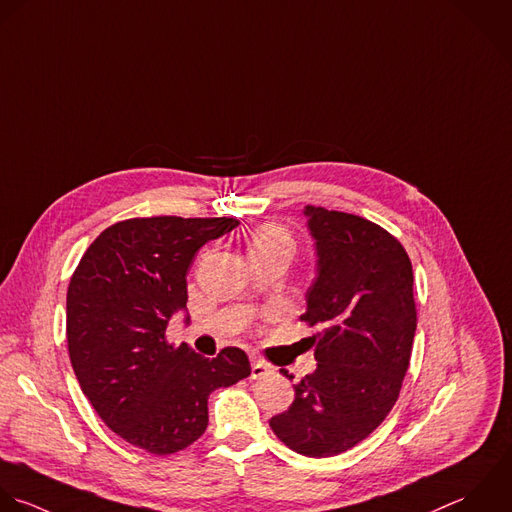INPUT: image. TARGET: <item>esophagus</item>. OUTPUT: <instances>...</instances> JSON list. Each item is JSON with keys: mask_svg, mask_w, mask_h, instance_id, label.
Returning a JSON list of instances; mask_svg holds the SVG:
<instances>
[{"mask_svg": "<svg viewBox=\"0 0 512 512\" xmlns=\"http://www.w3.org/2000/svg\"><path fill=\"white\" fill-rule=\"evenodd\" d=\"M271 373H273V367H269L267 363L257 361V359L251 361V379H263V377H267Z\"/></svg>", "mask_w": 512, "mask_h": 512, "instance_id": "obj_1", "label": "esophagus"}]
</instances>
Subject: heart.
Listing matches in <instances>:
<instances>
[{
	"instance_id": "b5f03b06",
	"label": "heart",
	"mask_w": 512,
	"mask_h": 512,
	"mask_svg": "<svg viewBox=\"0 0 512 512\" xmlns=\"http://www.w3.org/2000/svg\"><path fill=\"white\" fill-rule=\"evenodd\" d=\"M271 249H289L293 251V239L287 229L281 225H263L255 231L249 251H271Z\"/></svg>"
}]
</instances>
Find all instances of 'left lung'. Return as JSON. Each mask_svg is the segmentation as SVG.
I'll list each match as a JSON object with an SVG mask.
<instances>
[{
  "label": "left lung",
  "mask_w": 512,
  "mask_h": 512,
  "mask_svg": "<svg viewBox=\"0 0 512 512\" xmlns=\"http://www.w3.org/2000/svg\"><path fill=\"white\" fill-rule=\"evenodd\" d=\"M303 215L317 273L301 321L321 329L311 337L317 369L293 385L291 407L269 425L295 453L323 459L367 439L391 413L409 369L417 311L413 265L391 233L323 207L307 205Z\"/></svg>",
  "instance_id": "obj_1"
}]
</instances>
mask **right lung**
I'll list each match as a JSON object with an SVG mask.
<instances>
[{
  "label": "right lung",
  "mask_w": 512,
  "mask_h": 512,
  "mask_svg": "<svg viewBox=\"0 0 512 512\" xmlns=\"http://www.w3.org/2000/svg\"><path fill=\"white\" fill-rule=\"evenodd\" d=\"M231 217L127 219L107 227L81 257L67 289V349L83 395L129 445L171 455L207 429V399L251 375L237 347L215 359L165 329L187 313V269ZM189 317H185L187 321Z\"/></svg>",
  "instance_id": "add662e5"
}]
</instances>
